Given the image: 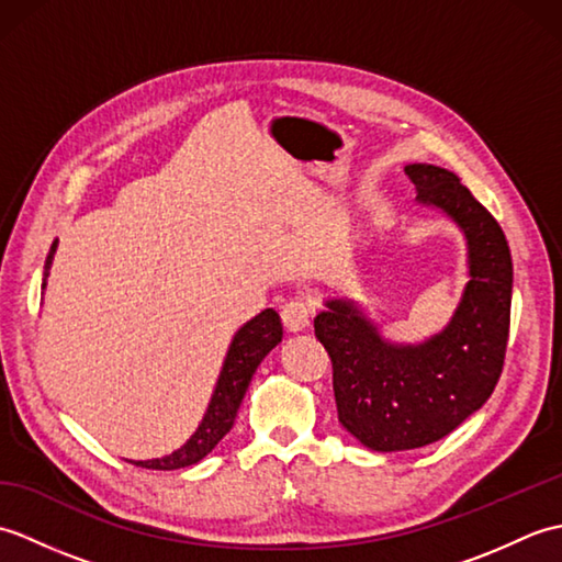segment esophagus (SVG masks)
Instances as JSON below:
<instances>
[{
	"label": "esophagus",
	"mask_w": 562,
	"mask_h": 562,
	"mask_svg": "<svg viewBox=\"0 0 562 562\" xmlns=\"http://www.w3.org/2000/svg\"><path fill=\"white\" fill-rule=\"evenodd\" d=\"M314 306L306 296H294L288 304L282 306V321L290 330H302L308 326V318H312Z\"/></svg>",
	"instance_id": "34e87169"
}]
</instances>
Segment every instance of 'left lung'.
<instances>
[{"instance_id":"left-lung-1","label":"left lung","mask_w":562,"mask_h":562,"mask_svg":"<svg viewBox=\"0 0 562 562\" xmlns=\"http://www.w3.org/2000/svg\"><path fill=\"white\" fill-rule=\"evenodd\" d=\"M405 176L417 200L463 229L471 280L445 333L417 348L381 340L350 302H328L314 318L333 362L338 420L374 451L417 449L457 429L491 398L509 338L512 256L503 226L451 171L411 164Z\"/></svg>"}]
</instances>
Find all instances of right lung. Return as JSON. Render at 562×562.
I'll return each mask as SVG.
<instances>
[{
    "instance_id": "add662e5",
    "label": "right lung",
    "mask_w": 562,
    "mask_h": 562,
    "mask_svg": "<svg viewBox=\"0 0 562 562\" xmlns=\"http://www.w3.org/2000/svg\"><path fill=\"white\" fill-rule=\"evenodd\" d=\"M55 246L57 241H53L50 254H47L43 278H47V270H50ZM280 340H282V324L274 308H266V312H260L256 318H250L232 340V348L226 352L217 389L212 393L207 413L202 417L195 435L190 437L181 449L169 453V457L151 459V461H135V463L142 465V469H151V471H173V469H186V465H193L200 459H205L207 453L220 445V439L234 427L238 405H241L246 396L250 379H254L262 357H266Z\"/></svg>"
}]
</instances>
